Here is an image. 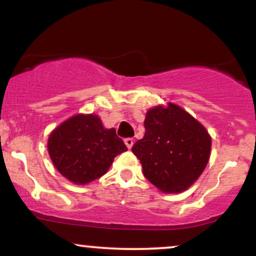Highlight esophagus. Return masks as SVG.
I'll return each instance as SVG.
<instances>
[{
  "instance_id": "34e87169",
  "label": "esophagus",
  "mask_w": 256,
  "mask_h": 256,
  "mask_svg": "<svg viewBox=\"0 0 256 256\" xmlns=\"http://www.w3.org/2000/svg\"><path fill=\"white\" fill-rule=\"evenodd\" d=\"M125 144L128 146V149L132 148V146H134V138H125Z\"/></svg>"
}]
</instances>
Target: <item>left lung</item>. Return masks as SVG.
Here are the masks:
<instances>
[{
  "label": "left lung",
  "mask_w": 256,
  "mask_h": 256,
  "mask_svg": "<svg viewBox=\"0 0 256 256\" xmlns=\"http://www.w3.org/2000/svg\"><path fill=\"white\" fill-rule=\"evenodd\" d=\"M144 128V136L132 146L144 177L164 192L186 190L210 158L212 143L207 130L173 104L148 110Z\"/></svg>",
  "instance_id": "8db88e82"
}]
</instances>
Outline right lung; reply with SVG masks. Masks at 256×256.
<instances>
[{
  "mask_svg": "<svg viewBox=\"0 0 256 256\" xmlns=\"http://www.w3.org/2000/svg\"><path fill=\"white\" fill-rule=\"evenodd\" d=\"M128 150L114 128L98 116H76L52 132L48 152L58 171L76 184H86L108 171L114 158Z\"/></svg>",
  "mask_w": 256,
  "mask_h": 256,
  "instance_id": "right-lung-1",
  "label": "right lung"
}]
</instances>
